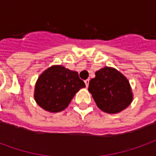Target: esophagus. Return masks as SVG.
<instances>
[{"label":"esophagus","instance_id":"esophagus-1","mask_svg":"<svg viewBox=\"0 0 156 156\" xmlns=\"http://www.w3.org/2000/svg\"><path fill=\"white\" fill-rule=\"evenodd\" d=\"M85 84H86V87H88V84H89V79H86L84 81Z\"/></svg>","mask_w":156,"mask_h":156}]
</instances>
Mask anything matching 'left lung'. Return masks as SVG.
I'll use <instances>...</instances> for the list:
<instances>
[{
    "label": "left lung",
    "mask_w": 156,
    "mask_h": 156,
    "mask_svg": "<svg viewBox=\"0 0 156 156\" xmlns=\"http://www.w3.org/2000/svg\"><path fill=\"white\" fill-rule=\"evenodd\" d=\"M88 91L98 108L108 114L119 113L133 100L129 82L110 67H105L95 73V78L89 81Z\"/></svg>",
    "instance_id": "8db88e82"
}]
</instances>
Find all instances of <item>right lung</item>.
Segmentation results:
<instances>
[{"label":"right lung","mask_w":156,"mask_h":156,"mask_svg":"<svg viewBox=\"0 0 156 156\" xmlns=\"http://www.w3.org/2000/svg\"><path fill=\"white\" fill-rule=\"evenodd\" d=\"M84 87V82L79 78L77 72L54 65L39 76L34 98L41 108L57 113L67 108L75 94Z\"/></svg>","instance_id":"1"}]
</instances>
